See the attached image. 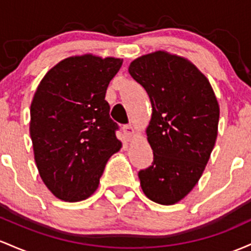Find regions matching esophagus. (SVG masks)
I'll list each match as a JSON object with an SVG mask.
<instances>
[{"label": "esophagus", "mask_w": 251, "mask_h": 251, "mask_svg": "<svg viewBox=\"0 0 251 251\" xmlns=\"http://www.w3.org/2000/svg\"><path fill=\"white\" fill-rule=\"evenodd\" d=\"M123 133H125L126 136H131V135L134 134V126L131 125L123 126Z\"/></svg>", "instance_id": "1"}]
</instances>
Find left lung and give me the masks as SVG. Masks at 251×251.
Masks as SVG:
<instances>
[{"label": "left lung", "mask_w": 251, "mask_h": 251, "mask_svg": "<svg viewBox=\"0 0 251 251\" xmlns=\"http://www.w3.org/2000/svg\"><path fill=\"white\" fill-rule=\"evenodd\" d=\"M129 73L153 108L147 136L154 160L139 172L141 187L157 204H176L196 186L215 147V92L193 64L161 50L134 60Z\"/></svg>", "instance_id": "8db88e82"}]
</instances>
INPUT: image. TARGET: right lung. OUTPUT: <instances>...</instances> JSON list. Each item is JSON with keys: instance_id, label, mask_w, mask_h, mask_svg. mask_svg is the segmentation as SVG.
Instances as JSON below:
<instances>
[{"instance_id": "right-lung-1", "label": "right lung", "mask_w": 251, "mask_h": 251, "mask_svg": "<svg viewBox=\"0 0 251 251\" xmlns=\"http://www.w3.org/2000/svg\"><path fill=\"white\" fill-rule=\"evenodd\" d=\"M122 59L86 54L60 61L47 72L30 105V139L42 181L65 201L97 190L106 162L122 143L105 100Z\"/></svg>"}]
</instances>
